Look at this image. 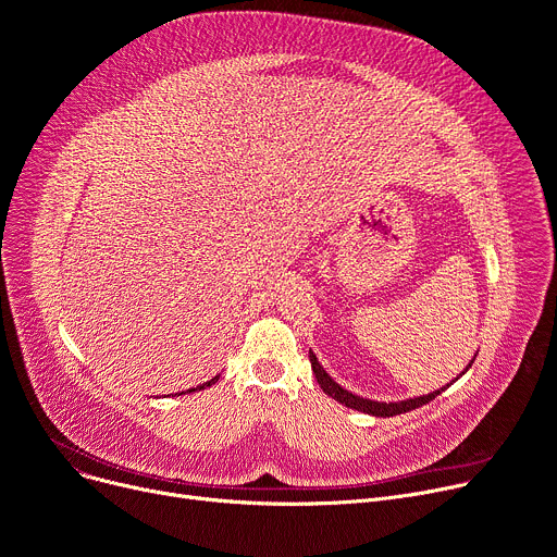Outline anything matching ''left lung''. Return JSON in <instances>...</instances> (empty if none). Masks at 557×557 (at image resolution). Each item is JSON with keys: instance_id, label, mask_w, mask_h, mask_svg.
<instances>
[{"instance_id": "8db88e82", "label": "left lung", "mask_w": 557, "mask_h": 557, "mask_svg": "<svg viewBox=\"0 0 557 557\" xmlns=\"http://www.w3.org/2000/svg\"><path fill=\"white\" fill-rule=\"evenodd\" d=\"M310 364H312V373H314V377H317V382H319V386L323 388V394L325 396H331V398H335L337 403H342V405H346V407H350V409H357V411H364V413H371V416H380V418H388V416H398V413H407V411H411V409H418V407H422V405H428V403H432L436 396H441L443 391L451 384H447V386H443V388H438V391H434V394H430V396H420V398H411V400H403V403H375V400H367V398H359V396H355V394H350V391H346V388H342L329 373H325L323 369H321V364L317 362V357L310 352ZM474 364V359L472 362L468 364V369ZM466 369V371H468ZM463 371V373H466Z\"/></svg>"}]
</instances>
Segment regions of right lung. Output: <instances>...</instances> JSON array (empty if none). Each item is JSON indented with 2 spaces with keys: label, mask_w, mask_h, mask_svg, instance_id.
I'll list each match as a JSON object with an SVG mask.
<instances>
[{
  "label": "right lung",
  "mask_w": 557,
  "mask_h": 557,
  "mask_svg": "<svg viewBox=\"0 0 557 557\" xmlns=\"http://www.w3.org/2000/svg\"><path fill=\"white\" fill-rule=\"evenodd\" d=\"M218 377H220V375H215V377H213V380H209V382H205V384H200V386H195V388H190V391H198V388H207V386H211V384H215V382H218ZM182 394H184V391H182Z\"/></svg>",
  "instance_id": "obj_1"
}]
</instances>
